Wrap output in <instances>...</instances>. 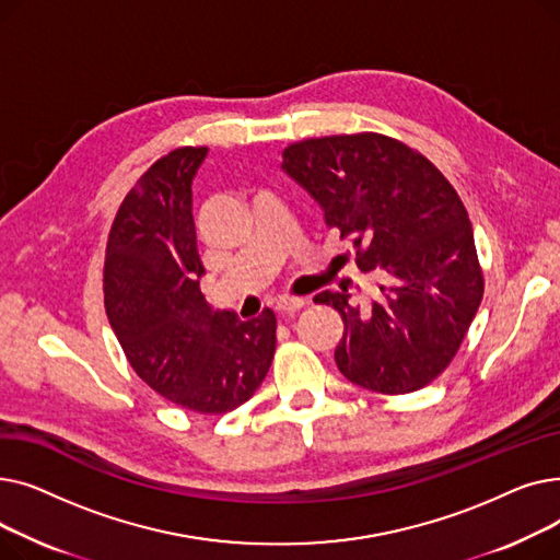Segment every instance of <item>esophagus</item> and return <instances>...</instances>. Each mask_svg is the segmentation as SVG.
Wrapping results in <instances>:
<instances>
[{"mask_svg":"<svg viewBox=\"0 0 560 560\" xmlns=\"http://www.w3.org/2000/svg\"><path fill=\"white\" fill-rule=\"evenodd\" d=\"M304 306H306V300H302V298H281V300H277L275 308L281 315H292V313H298Z\"/></svg>","mask_w":560,"mask_h":560,"instance_id":"34e87169","label":"esophagus"}]
</instances>
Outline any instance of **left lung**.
<instances>
[{
  "label": "left lung",
  "instance_id": "8db88e82",
  "mask_svg": "<svg viewBox=\"0 0 560 560\" xmlns=\"http://www.w3.org/2000/svg\"><path fill=\"white\" fill-rule=\"evenodd\" d=\"M283 170L354 245L381 298L349 304L325 290L315 304L342 317L338 370L365 390L406 395L454 361L483 298V270L465 206L424 154L376 133L306 138L283 150Z\"/></svg>",
  "mask_w": 560,
  "mask_h": 560
}]
</instances>
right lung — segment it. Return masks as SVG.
<instances>
[{"label": "right lung", "instance_id": "right-lung-1", "mask_svg": "<svg viewBox=\"0 0 560 560\" xmlns=\"http://www.w3.org/2000/svg\"><path fill=\"white\" fill-rule=\"evenodd\" d=\"M206 147H176L127 192L104 256V306L133 372L167 401L199 416L245 404L277 349L270 308L241 322L213 313L199 277L192 176Z\"/></svg>", "mask_w": 560, "mask_h": 560}]
</instances>
